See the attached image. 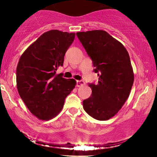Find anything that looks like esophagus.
<instances>
[{
	"label": "esophagus",
	"instance_id": "esophagus-1",
	"mask_svg": "<svg viewBox=\"0 0 157 157\" xmlns=\"http://www.w3.org/2000/svg\"><path fill=\"white\" fill-rule=\"evenodd\" d=\"M85 85V82L83 81H76V86L77 87H81V86H83Z\"/></svg>",
	"mask_w": 157,
	"mask_h": 157
}]
</instances>
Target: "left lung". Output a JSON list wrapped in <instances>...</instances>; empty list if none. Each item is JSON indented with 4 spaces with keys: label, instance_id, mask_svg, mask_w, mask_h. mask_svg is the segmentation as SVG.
Segmentation results:
<instances>
[{
    "label": "left lung",
    "instance_id": "left-lung-1",
    "mask_svg": "<svg viewBox=\"0 0 157 157\" xmlns=\"http://www.w3.org/2000/svg\"><path fill=\"white\" fill-rule=\"evenodd\" d=\"M93 61L97 84L89 83L92 90L83 106L94 119L105 121L117 114L129 96L134 72L128 51L121 43L102 30L76 33Z\"/></svg>",
    "mask_w": 157,
    "mask_h": 157
}]
</instances>
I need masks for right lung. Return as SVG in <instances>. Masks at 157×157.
I'll return each mask as SVG.
<instances>
[{"mask_svg":"<svg viewBox=\"0 0 157 157\" xmlns=\"http://www.w3.org/2000/svg\"><path fill=\"white\" fill-rule=\"evenodd\" d=\"M74 38V33L47 31L19 59L16 68L18 94L29 111L39 119L46 121L59 114L66 97L75 88L74 79L56 74Z\"/></svg>","mask_w":157,"mask_h":157,"instance_id":"right-lung-1","label":"right lung"}]
</instances>
